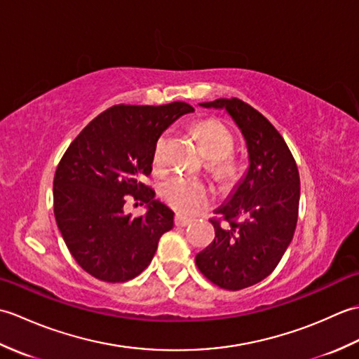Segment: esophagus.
<instances>
[{"label":"esophagus","mask_w":359,"mask_h":359,"mask_svg":"<svg viewBox=\"0 0 359 359\" xmlns=\"http://www.w3.org/2000/svg\"><path fill=\"white\" fill-rule=\"evenodd\" d=\"M189 224H191V219H188V217L182 216V215L175 216V225H177V226H187Z\"/></svg>","instance_id":"esophagus-1"}]
</instances>
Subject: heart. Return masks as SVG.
I'll list each match as a JSON object with an SVG mask.
<instances>
[{"instance_id":"heart-1","label":"heart","mask_w":359,"mask_h":359,"mask_svg":"<svg viewBox=\"0 0 359 359\" xmlns=\"http://www.w3.org/2000/svg\"><path fill=\"white\" fill-rule=\"evenodd\" d=\"M199 133L203 149L208 157L224 160V157L231 152L233 135L220 121H203L199 128ZM165 144L166 135H162L156 143L154 156H152L157 168L163 166L165 163ZM160 194H162L168 205H171L174 210L180 212H185V215H196V212L202 211L211 199V189L207 184L180 174H174L171 177H168L160 187Z\"/></svg>"}]
</instances>
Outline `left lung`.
Returning <instances> with one entry per match:
<instances>
[{"mask_svg": "<svg viewBox=\"0 0 359 359\" xmlns=\"http://www.w3.org/2000/svg\"><path fill=\"white\" fill-rule=\"evenodd\" d=\"M224 109L241 129L248 168L216 212L228 226L211 220L216 238L196 256L199 270L212 284L242 290L276 269L293 239L299 208V172L287 143L269 120L239 98L199 103ZM242 217L241 223L233 219Z\"/></svg>", "mask_w": 359, "mask_h": 359, "instance_id": "8db88e82", "label": "left lung"}]
</instances>
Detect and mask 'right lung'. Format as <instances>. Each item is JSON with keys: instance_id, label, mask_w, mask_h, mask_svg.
<instances>
[{"instance_id": "1", "label": "right lung", "mask_w": 359, "mask_h": 359, "mask_svg": "<svg viewBox=\"0 0 359 359\" xmlns=\"http://www.w3.org/2000/svg\"><path fill=\"white\" fill-rule=\"evenodd\" d=\"M193 106L117 104L77 135L53 177L58 230L83 270L104 282H126L147 269L174 211L143 184L158 137ZM129 196L147 203L144 217L124 212Z\"/></svg>"}]
</instances>
